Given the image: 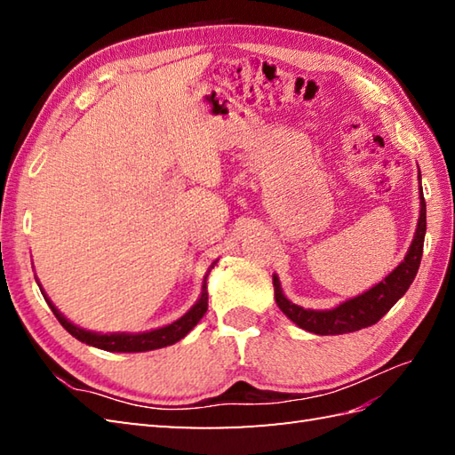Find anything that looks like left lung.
Listing matches in <instances>:
<instances>
[{
	"instance_id": "8db88e82",
	"label": "left lung",
	"mask_w": 455,
	"mask_h": 455,
	"mask_svg": "<svg viewBox=\"0 0 455 455\" xmlns=\"http://www.w3.org/2000/svg\"><path fill=\"white\" fill-rule=\"evenodd\" d=\"M420 180V172H419ZM424 235H427V201L422 196L420 188V217L417 225V233H414L412 244L409 248L407 256L403 262L393 269V272L373 285L370 291L357 295L350 301L338 305L331 311H313V308H303L289 301L283 295L282 285H279V277L274 275V289H275V303L282 308L283 315L291 318V321L313 334H346L362 331L379 321L381 316L387 315L389 308L399 301V299L407 293L414 275L419 272L420 259H422V246H424Z\"/></svg>"
}]
</instances>
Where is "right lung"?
<instances>
[{
  "instance_id": "obj_1",
  "label": "right lung",
  "mask_w": 455,
  "mask_h": 455,
  "mask_svg": "<svg viewBox=\"0 0 455 455\" xmlns=\"http://www.w3.org/2000/svg\"><path fill=\"white\" fill-rule=\"evenodd\" d=\"M209 272L205 274V279H203L201 297L197 299V303L193 305L186 315L178 318V321H173L168 326L156 328V331H150V332H139V334H129V332L101 334V332L85 331V328H80L68 321V318L52 305L51 299L44 295V291H43V295H44V301L48 303V307L52 308V313L58 318V323H60L74 338H78L80 342L90 344L93 347H100V350H108V352H148V350H158V347H166V346L180 342L181 338L186 336L191 328L201 321L203 315L207 313V299H209L207 275H209Z\"/></svg>"
}]
</instances>
